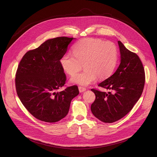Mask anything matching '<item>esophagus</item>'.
<instances>
[{
    "mask_svg": "<svg viewBox=\"0 0 157 157\" xmlns=\"http://www.w3.org/2000/svg\"><path fill=\"white\" fill-rule=\"evenodd\" d=\"M78 88H79V91L80 93H82L86 90V88H85L84 87H82V86H79Z\"/></svg>",
    "mask_w": 157,
    "mask_h": 157,
    "instance_id": "34e87169",
    "label": "esophagus"
}]
</instances>
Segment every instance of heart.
I'll return each instance as SVG.
<instances>
[{
    "instance_id": "1",
    "label": "heart",
    "mask_w": 157,
    "mask_h": 157,
    "mask_svg": "<svg viewBox=\"0 0 157 157\" xmlns=\"http://www.w3.org/2000/svg\"><path fill=\"white\" fill-rule=\"evenodd\" d=\"M118 61L116 46L111 41H104L96 38H84L73 48V54L66 53L60 59L63 70L70 76L74 75L82 68L85 70L73 76L72 82L87 86L98 78L104 79L114 71Z\"/></svg>"
}]
</instances>
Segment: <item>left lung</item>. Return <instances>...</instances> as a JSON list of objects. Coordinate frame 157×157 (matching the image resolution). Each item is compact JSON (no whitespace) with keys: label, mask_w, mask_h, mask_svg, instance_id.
Here are the masks:
<instances>
[{"label":"left lung","mask_w":157,"mask_h":157,"mask_svg":"<svg viewBox=\"0 0 157 157\" xmlns=\"http://www.w3.org/2000/svg\"><path fill=\"white\" fill-rule=\"evenodd\" d=\"M118 44L120 65L113 75L98 84L111 92L91 89L96 96L91 112L105 123L117 121L129 113L140 99L145 81L144 66L139 56L127 49L121 41H118Z\"/></svg>","instance_id":"1"}]
</instances>
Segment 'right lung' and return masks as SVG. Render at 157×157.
Here are the masks:
<instances>
[{
	"mask_svg": "<svg viewBox=\"0 0 157 157\" xmlns=\"http://www.w3.org/2000/svg\"><path fill=\"white\" fill-rule=\"evenodd\" d=\"M73 38L59 36L29 50L18 66L15 74L17 94L36 119L56 122L68 113L71 100L78 95V86H64L66 76L60 64Z\"/></svg>",
	"mask_w": 157,
	"mask_h": 157,
	"instance_id": "obj_1",
	"label": "right lung"
}]
</instances>
